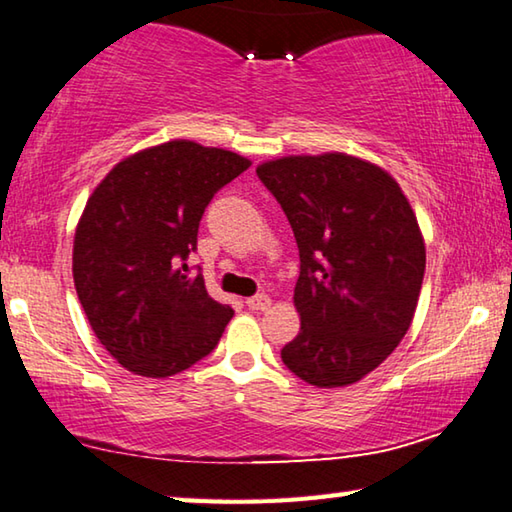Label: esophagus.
<instances>
[{
    "mask_svg": "<svg viewBox=\"0 0 512 512\" xmlns=\"http://www.w3.org/2000/svg\"><path fill=\"white\" fill-rule=\"evenodd\" d=\"M246 305L250 307V310L264 312V310H269V307H271V298L264 296V294H257V296H250V298L246 300Z\"/></svg>",
    "mask_w": 512,
    "mask_h": 512,
    "instance_id": "obj_1",
    "label": "esophagus"
}]
</instances>
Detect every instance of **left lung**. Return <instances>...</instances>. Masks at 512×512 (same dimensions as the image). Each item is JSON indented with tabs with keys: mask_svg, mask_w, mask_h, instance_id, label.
<instances>
[{
	"mask_svg": "<svg viewBox=\"0 0 512 512\" xmlns=\"http://www.w3.org/2000/svg\"><path fill=\"white\" fill-rule=\"evenodd\" d=\"M294 230L300 332L282 362L316 387H346L387 360L408 332L426 248L401 186L344 152L257 166Z\"/></svg>",
	"mask_w": 512,
	"mask_h": 512,
	"instance_id": "8db88e82",
	"label": "left lung"
}]
</instances>
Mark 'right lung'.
Here are the masks:
<instances>
[{
	"instance_id": "add662e5",
	"label": "right lung",
	"mask_w": 512,
	"mask_h": 512,
	"mask_svg": "<svg viewBox=\"0 0 512 512\" xmlns=\"http://www.w3.org/2000/svg\"><path fill=\"white\" fill-rule=\"evenodd\" d=\"M248 166L237 152L168 141L120 161L88 198L72 248L75 289L95 337L127 371L168 378L216 348L234 312L186 259L216 191Z\"/></svg>"
}]
</instances>
